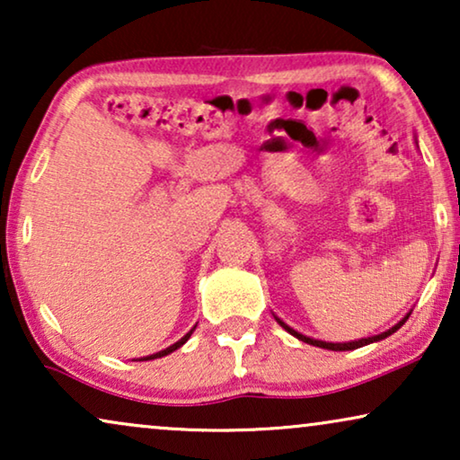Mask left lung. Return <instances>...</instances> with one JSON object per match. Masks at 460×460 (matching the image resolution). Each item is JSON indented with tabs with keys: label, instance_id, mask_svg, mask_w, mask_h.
I'll use <instances>...</instances> for the list:
<instances>
[{
	"label": "left lung",
	"instance_id": "1",
	"mask_svg": "<svg viewBox=\"0 0 460 460\" xmlns=\"http://www.w3.org/2000/svg\"><path fill=\"white\" fill-rule=\"evenodd\" d=\"M408 316H411V312L406 314L404 318L400 320L398 324H394L392 329H387L385 332H381V335H373V337H364V339H358V341H345V343H332V341H323V339H314V337H307V335H301V332H297L295 329H291V326H288L287 323H282V320L279 318V316H274L276 318V323H279L282 329H285L287 332H291L293 337H297L299 341H304V343H310V345H316V348H323V349H332V351H348V349H358V348H364V345H368V343H375V341H381V339H385V337H389V335H394L395 331L400 329L402 324L406 323L408 320Z\"/></svg>",
	"mask_w": 460,
	"mask_h": 460
}]
</instances>
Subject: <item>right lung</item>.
Instances as JSON below:
<instances>
[{"label":"right lung","instance_id":"add662e5","mask_svg":"<svg viewBox=\"0 0 460 460\" xmlns=\"http://www.w3.org/2000/svg\"><path fill=\"white\" fill-rule=\"evenodd\" d=\"M194 329H197V326H192L190 331L186 332L184 337L180 339V341H175L173 345H169V348H165V349H161V351H156V354H150V356H144V358H140V362H144V360H155V358H163V356H167V354H172V351H175V349H180L181 345H184L188 339H190V335L194 332Z\"/></svg>","mask_w":460,"mask_h":460}]
</instances>
